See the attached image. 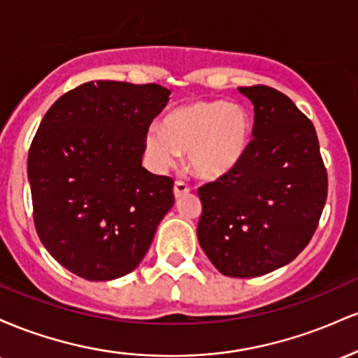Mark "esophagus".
Returning a JSON list of instances; mask_svg holds the SVG:
<instances>
[{
  "label": "esophagus",
  "instance_id": "esophagus-1",
  "mask_svg": "<svg viewBox=\"0 0 358 358\" xmlns=\"http://www.w3.org/2000/svg\"><path fill=\"white\" fill-rule=\"evenodd\" d=\"M190 192V187H188L185 182H175V187H173V193L176 199H180V196L187 195V193Z\"/></svg>",
  "mask_w": 358,
  "mask_h": 358
}]
</instances>
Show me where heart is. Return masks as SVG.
I'll use <instances>...</instances> for the list:
<instances>
[{"mask_svg":"<svg viewBox=\"0 0 358 358\" xmlns=\"http://www.w3.org/2000/svg\"><path fill=\"white\" fill-rule=\"evenodd\" d=\"M250 129V117L241 104L193 101L171 110L163 126L148 127L143 146L148 162L158 170L173 166L180 153H187L193 175L217 180L244 158Z\"/></svg>","mask_w":358,"mask_h":358,"instance_id":"1","label":"heart"}]
</instances>
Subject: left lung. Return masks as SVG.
Masks as SVG:
<instances>
[{"label":"left lung","instance_id":"1","mask_svg":"<svg viewBox=\"0 0 358 358\" xmlns=\"http://www.w3.org/2000/svg\"><path fill=\"white\" fill-rule=\"evenodd\" d=\"M254 104L252 139L231 173L199 188L196 236L224 276L256 278L293 261L318 227L328 175L313 122L268 85L239 87Z\"/></svg>","mask_w":358,"mask_h":358}]
</instances>
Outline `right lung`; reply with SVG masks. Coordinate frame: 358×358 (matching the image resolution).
Masks as SVG:
<instances>
[{
	"mask_svg": "<svg viewBox=\"0 0 358 358\" xmlns=\"http://www.w3.org/2000/svg\"><path fill=\"white\" fill-rule=\"evenodd\" d=\"M158 84L96 80L59 97L28 151L36 234L65 269L110 281L136 269L175 203L173 180L141 166L170 99Z\"/></svg>",
	"mask_w": 358,
	"mask_h": 358,
	"instance_id": "obj_1",
	"label": "right lung"
}]
</instances>
